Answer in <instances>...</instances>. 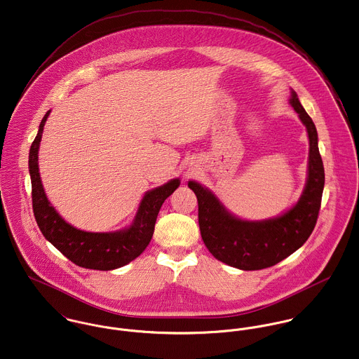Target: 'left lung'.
<instances>
[{
	"instance_id": "obj_1",
	"label": "left lung",
	"mask_w": 359,
	"mask_h": 359,
	"mask_svg": "<svg viewBox=\"0 0 359 359\" xmlns=\"http://www.w3.org/2000/svg\"><path fill=\"white\" fill-rule=\"evenodd\" d=\"M290 104L299 114L310 144L304 193L290 210L269 220H241L231 215L212 191L196 182H189L198 199V222L205 246L221 262L242 271L265 269L291 255L304 246L318 219L325 183L318 135L294 90Z\"/></svg>"
}]
</instances>
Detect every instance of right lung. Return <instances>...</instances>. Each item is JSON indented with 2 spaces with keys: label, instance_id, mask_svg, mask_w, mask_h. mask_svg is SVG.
I'll list each match as a JSON object with an SVG mask.
<instances>
[{
  "label": "right lung",
  "instance_id": "add662e5",
  "mask_svg": "<svg viewBox=\"0 0 359 359\" xmlns=\"http://www.w3.org/2000/svg\"><path fill=\"white\" fill-rule=\"evenodd\" d=\"M49 113L50 111H46L39 124L28 156L32 210L36 224L46 241L78 266L95 271L121 268L135 259L147 248L154 232L158 212L166 198L179 187L180 180L172 179L164 186L144 194L134 222L123 231L86 232L72 226L55 212L45 194L39 176L38 150Z\"/></svg>",
  "mask_w": 359,
  "mask_h": 359
}]
</instances>
